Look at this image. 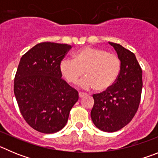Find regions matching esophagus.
<instances>
[{
    "mask_svg": "<svg viewBox=\"0 0 158 158\" xmlns=\"http://www.w3.org/2000/svg\"><path fill=\"white\" fill-rule=\"evenodd\" d=\"M86 96L85 93H79V97H80V98H82V97H84V96Z\"/></svg>",
    "mask_w": 158,
    "mask_h": 158,
    "instance_id": "34e87169",
    "label": "esophagus"
}]
</instances>
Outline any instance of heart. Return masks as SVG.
I'll return each mask as SVG.
<instances>
[{
  "label": "heart",
  "instance_id": "b5f03b06",
  "mask_svg": "<svg viewBox=\"0 0 158 158\" xmlns=\"http://www.w3.org/2000/svg\"><path fill=\"white\" fill-rule=\"evenodd\" d=\"M121 69L117 55L105 50L85 47L73 54V60L64 58L60 62L62 77L70 84H76L84 76L86 78L79 85L84 89L95 88L96 91H106L115 83Z\"/></svg>",
  "mask_w": 158,
  "mask_h": 158
}]
</instances>
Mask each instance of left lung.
<instances>
[{"instance_id":"left-lung-1","label":"left lung","mask_w":158,"mask_h":158,"mask_svg":"<svg viewBox=\"0 0 158 158\" xmlns=\"http://www.w3.org/2000/svg\"><path fill=\"white\" fill-rule=\"evenodd\" d=\"M121 61L115 83L106 91L93 95L91 111L93 123L100 131L115 132L127 125L135 116L140 103L142 71L135 54L118 43H111Z\"/></svg>"}]
</instances>
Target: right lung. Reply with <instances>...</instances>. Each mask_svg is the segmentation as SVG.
<instances>
[{
  "label": "right lung",
  "mask_w": 158,
  "mask_h": 158,
  "mask_svg": "<svg viewBox=\"0 0 158 158\" xmlns=\"http://www.w3.org/2000/svg\"><path fill=\"white\" fill-rule=\"evenodd\" d=\"M71 46L39 43L20 58L14 94L25 121L44 134L58 132L65 126L78 93L62 79L60 62Z\"/></svg>",
  "instance_id": "obj_1"
}]
</instances>
